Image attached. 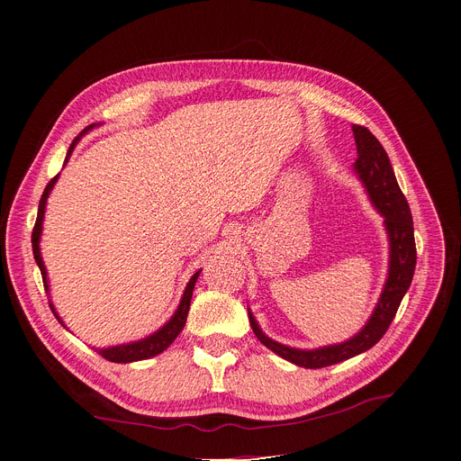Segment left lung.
Listing matches in <instances>:
<instances>
[{"mask_svg":"<svg viewBox=\"0 0 461 461\" xmlns=\"http://www.w3.org/2000/svg\"><path fill=\"white\" fill-rule=\"evenodd\" d=\"M353 136L358 152V158L355 161V171L362 180L373 205L376 207V212L384 217V224L390 237V272L381 300L376 303L369 321L357 337L344 344L327 346L312 351H302L270 340L259 329L252 312L248 311L249 325H252L261 344L277 353L281 358L309 369L339 364L342 360H348L355 355L367 351L379 342L397 314V309L411 283L417 261L410 205L395 180L390 158L384 147L366 127H360V124H353Z\"/></svg>","mask_w":461,"mask_h":461,"instance_id":"8db88e82","label":"left lung"}]
</instances>
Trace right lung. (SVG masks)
<instances>
[{
    "label": "right lung",
    "mask_w": 461,
    "mask_h": 461,
    "mask_svg": "<svg viewBox=\"0 0 461 461\" xmlns=\"http://www.w3.org/2000/svg\"><path fill=\"white\" fill-rule=\"evenodd\" d=\"M94 127V124H90V127H86L85 131L80 132V136L88 132L90 129ZM80 136H77L73 140V143L69 145V150H68V156H66V161L69 158V154L73 152V147L77 145V141L80 140ZM59 180V175L46 185L44 189V194H41L40 198V203H38V215H36V222H34V228H32V235H31V242H32V256H34V261L41 272V279H44V286L48 290V274H46V267H44V261H41V256H40V233H41V221H44V209H46V202H48V196L55 185V182ZM200 270L191 277V281L187 283L185 286V292H184V298L175 312V316L167 321L161 329H158L154 334H150V337L140 340V342H132V344H122V346H115V348H106V349H99V355H103L106 360L110 362H117V364H127V362H136V360H145V358H150V357H156L159 355L161 351H165L167 348H169L175 339L180 334V330L184 329L185 325V320H187V312H189V305H191V298H193V288H194V283H196V277H198ZM55 318L62 323V320L59 318V314L55 312L53 309V303H50ZM64 325V323H62Z\"/></svg>",
    "instance_id": "right-lung-1"
}]
</instances>
